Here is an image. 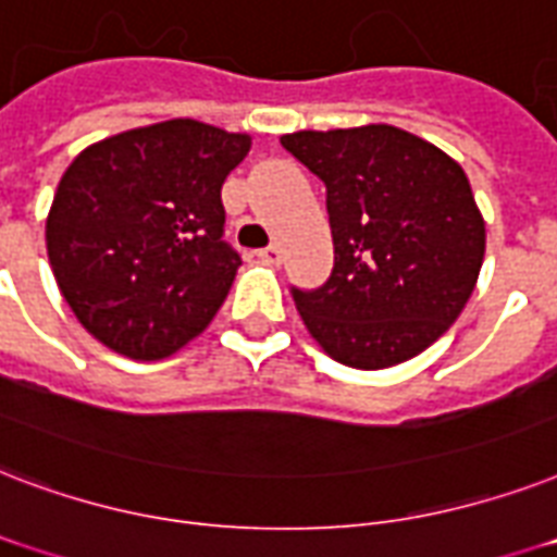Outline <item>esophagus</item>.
<instances>
[{"label":"esophagus","mask_w":557,"mask_h":557,"mask_svg":"<svg viewBox=\"0 0 557 557\" xmlns=\"http://www.w3.org/2000/svg\"><path fill=\"white\" fill-rule=\"evenodd\" d=\"M258 258H261V261H264V264H273V267H278L284 261V256H282V249L278 247H267V249H261V252H258Z\"/></svg>","instance_id":"esophagus-1"}]
</instances>
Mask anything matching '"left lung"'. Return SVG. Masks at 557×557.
<instances>
[{
  "instance_id": "obj_1",
  "label": "left lung",
  "mask_w": 557,
  "mask_h": 557,
  "mask_svg": "<svg viewBox=\"0 0 557 557\" xmlns=\"http://www.w3.org/2000/svg\"><path fill=\"white\" fill-rule=\"evenodd\" d=\"M282 145L325 183L334 270L293 301L327 357L389 369L430 348L471 299L485 220L462 165L392 124L299 131Z\"/></svg>"
}]
</instances>
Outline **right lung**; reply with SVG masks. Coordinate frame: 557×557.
<instances>
[{"mask_svg":"<svg viewBox=\"0 0 557 557\" xmlns=\"http://www.w3.org/2000/svg\"><path fill=\"white\" fill-rule=\"evenodd\" d=\"M249 148L247 133L171 119L72 159L46 249L63 299L98 343L162 360L209 327L240 267L223 240L220 188Z\"/></svg>","mask_w":557,"mask_h":557,"instance_id":"add662e5","label":"right lung"}]
</instances>
